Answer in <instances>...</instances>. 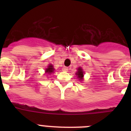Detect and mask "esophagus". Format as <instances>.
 <instances>
[{"label": "esophagus", "mask_w": 131, "mask_h": 131, "mask_svg": "<svg viewBox=\"0 0 131 131\" xmlns=\"http://www.w3.org/2000/svg\"><path fill=\"white\" fill-rule=\"evenodd\" d=\"M62 69V71H68V68L67 67H63Z\"/></svg>", "instance_id": "obj_1"}]
</instances>
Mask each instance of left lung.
I'll use <instances>...</instances> for the list:
<instances>
[{
	"label": "left lung",
	"instance_id": "left-lung-1",
	"mask_svg": "<svg viewBox=\"0 0 131 131\" xmlns=\"http://www.w3.org/2000/svg\"><path fill=\"white\" fill-rule=\"evenodd\" d=\"M78 70V72L76 73V75H78V78H79V80H82L83 79V76H84V73H83L82 68L80 67Z\"/></svg>",
	"mask_w": 131,
	"mask_h": 131
}]
</instances>
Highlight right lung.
Returning <instances> with one entry per match:
<instances>
[{
    "mask_svg": "<svg viewBox=\"0 0 131 131\" xmlns=\"http://www.w3.org/2000/svg\"><path fill=\"white\" fill-rule=\"evenodd\" d=\"M53 70H54V69L53 68V66L50 64V65L48 66V68H47V69H45V72L47 73H51L53 72Z\"/></svg>",
    "mask_w": 131,
    "mask_h": 131,
    "instance_id": "obj_1",
    "label": "right lung"
}]
</instances>
